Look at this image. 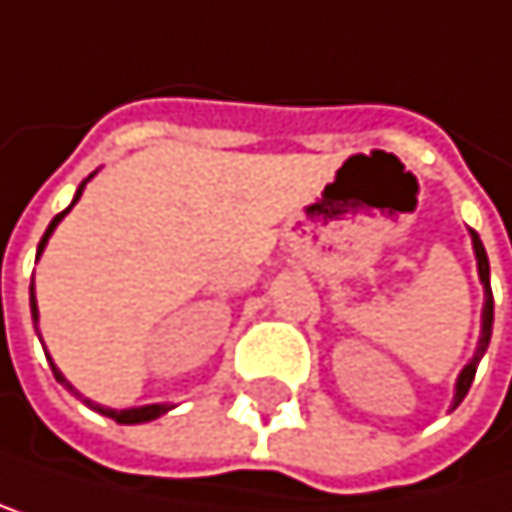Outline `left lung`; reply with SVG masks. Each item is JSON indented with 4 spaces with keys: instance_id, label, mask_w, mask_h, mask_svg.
<instances>
[{
    "instance_id": "left-lung-1",
    "label": "left lung",
    "mask_w": 512,
    "mask_h": 512,
    "mask_svg": "<svg viewBox=\"0 0 512 512\" xmlns=\"http://www.w3.org/2000/svg\"><path fill=\"white\" fill-rule=\"evenodd\" d=\"M470 241H473V253H476V268H479V281H482V290H485V306H482V330H479V343H476V352L473 358L463 364V371L457 374V383H454V398H451V411L463 402V395L470 392L473 386V377H476V367L491 343V324H494V299H491V271H488V256H485V247L479 241V234L470 231Z\"/></svg>"
}]
</instances>
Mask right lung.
<instances>
[{
  "mask_svg": "<svg viewBox=\"0 0 512 512\" xmlns=\"http://www.w3.org/2000/svg\"><path fill=\"white\" fill-rule=\"evenodd\" d=\"M92 175H95V172H92ZM92 175H89V179H92ZM89 179H86V182H89ZM86 182L76 188V194H73V203L67 206V210H64V213H58V216L49 222V228H45L42 241H39V250H36V259L42 256V250H45V244H49V237L55 234L58 222H61V219H64V216L73 210L76 200L83 197V188H86ZM30 315H33V327H36V324H39V309H36V290H33V287H30ZM39 340H42V337H39ZM45 358H49V352H45ZM52 374H55V380H58L61 386H67V389H70V392H73V395H76L83 405H89L92 411H98V414H104V417H110V420H117V423H126V426H132V423H151V420H157V417H163L166 411H172V408H175V405H166V402H157V405H141V408H123V411H120V408H107V405H98V402H92V398H86L83 392H76V389H73V383H70V380H67V377L58 371V364H55V361H52Z\"/></svg>",
  "mask_w": 512,
  "mask_h": 512,
  "instance_id": "right-lung-1",
  "label": "right lung"
}]
</instances>
